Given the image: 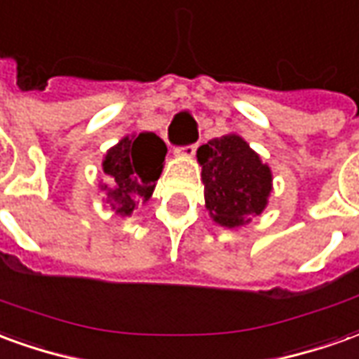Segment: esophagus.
Instances as JSON below:
<instances>
[{
    "label": "esophagus",
    "instance_id": "1",
    "mask_svg": "<svg viewBox=\"0 0 359 359\" xmlns=\"http://www.w3.org/2000/svg\"><path fill=\"white\" fill-rule=\"evenodd\" d=\"M196 147L198 144L184 145V147H179V149H177V154L184 155V157H194V154H196Z\"/></svg>",
    "mask_w": 359,
    "mask_h": 359
}]
</instances>
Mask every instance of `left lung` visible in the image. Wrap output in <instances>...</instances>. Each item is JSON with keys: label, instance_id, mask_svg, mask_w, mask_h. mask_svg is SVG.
<instances>
[{"label": "left lung", "instance_id": "1", "mask_svg": "<svg viewBox=\"0 0 359 359\" xmlns=\"http://www.w3.org/2000/svg\"><path fill=\"white\" fill-rule=\"evenodd\" d=\"M202 165L205 208L225 227L262 214L272 192V171L237 134L214 137L196 151Z\"/></svg>", "mask_w": 359, "mask_h": 359}]
</instances>
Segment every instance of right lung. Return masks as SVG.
Returning <instances> with one entry per match:
<instances>
[{"label": "right lung", "mask_w": 359, "mask_h": 359, "mask_svg": "<svg viewBox=\"0 0 359 359\" xmlns=\"http://www.w3.org/2000/svg\"><path fill=\"white\" fill-rule=\"evenodd\" d=\"M167 145L154 132L126 136L110 147L102 159V171L112 187L102 184L107 204L120 215H130L136 204H145L154 194L155 182L163 171Z\"/></svg>", "instance_id": "right-lung-1"}]
</instances>
